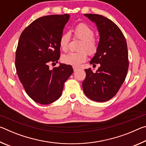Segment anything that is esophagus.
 <instances>
[{
    "instance_id": "1",
    "label": "esophagus",
    "mask_w": 146,
    "mask_h": 146,
    "mask_svg": "<svg viewBox=\"0 0 146 146\" xmlns=\"http://www.w3.org/2000/svg\"><path fill=\"white\" fill-rule=\"evenodd\" d=\"M73 71H74V72H75V71H76L79 70V68H77V67H75V66H73Z\"/></svg>"
}]
</instances>
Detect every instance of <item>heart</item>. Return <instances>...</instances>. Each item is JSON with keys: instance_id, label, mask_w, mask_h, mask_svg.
<instances>
[{"instance_id": "b5f03b06", "label": "heart", "mask_w": 146, "mask_h": 146, "mask_svg": "<svg viewBox=\"0 0 146 146\" xmlns=\"http://www.w3.org/2000/svg\"><path fill=\"white\" fill-rule=\"evenodd\" d=\"M76 38L82 40L79 46L78 52H70L62 57L64 63L73 66H79L86 61L88 54L90 56L95 55L98 51V44L95 37L93 29L84 23H80L76 25L73 29ZM70 35L69 33H64L59 40V46L64 52L68 51L70 42Z\"/></svg>"}]
</instances>
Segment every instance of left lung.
I'll return each instance as SVG.
<instances>
[{"label":"left lung","mask_w":146,"mask_h":146,"mask_svg":"<svg viewBox=\"0 0 146 146\" xmlns=\"http://www.w3.org/2000/svg\"><path fill=\"white\" fill-rule=\"evenodd\" d=\"M95 23L100 34L97 53L90 64L100 66L95 73L86 69L82 82L84 94L96 102H106L117 93L126 77L129 60L127 42L122 31L112 21L97 14H84Z\"/></svg>","instance_id":"8db88e82"}]
</instances>
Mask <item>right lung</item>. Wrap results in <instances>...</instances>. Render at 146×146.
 <instances>
[{
    "mask_svg": "<svg viewBox=\"0 0 146 146\" xmlns=\"http://www.w3.org/2000/svg\"><path fill=\"white\" fill-rule=\"evenodd\" d=\"M69 14L40 17L24 29L16 49L17 75L26 93L35 102L49 104L58 99L64 84L73 72L71 65L60 64L59 40Z\"/></svg>",
    "mask_w": 146,
    "mask_h": 146,
    "instance_id": "1",
    "label": "right lung"
}]
</instances>
